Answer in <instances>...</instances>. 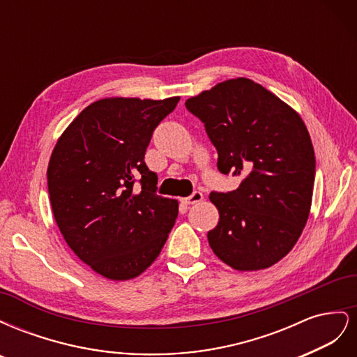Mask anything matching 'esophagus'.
<instances>
[{"label":"esophagus","instance_id":"obj_1","mask_svg":"<svg viewBox=\"0 0 357 357\" xmlns=\"http://www.w3.org/2000/svg\"><path fill=\"white\" fill-rule=\"evenodd\" d=\"M202 198H204L202 192L195 190V192H193L192 195H189L188 198H183V202H185L186 205H192V204H198V202H201V201H202Z\"/></svg>","mask_w":357,"mask_h":357}]
</instances>
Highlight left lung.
I'll return each instance as SVG.
<instances>
[{
    "label": "left lung",
    "mask_w": 357,
    "mask_h": 357,
    "mask_svg": "<svg viewBox=\"0 0 357 357\" xmlns=\"http://www.w3.org/2000/svg\"><path fill=\"white\" fill-rule=\"evenodd\" d=\"M218 150L222 174L240 176L232 192H211L219 223L208 244L236 271L283 259L302 234L316 176L314 149L301 116L250 79L215 84L186 101Z\"/></svg>",
    "instance_id": "left-lung-1"
}]
</instances>
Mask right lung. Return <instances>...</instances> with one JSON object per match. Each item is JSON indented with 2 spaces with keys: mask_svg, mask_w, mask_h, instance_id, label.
<instances>
[{
  "mask_svg": "<svg viewBox=\"0 0 357 357\" xmlns=\"http://www.w3.org/2000/svg\"><path fill=\"white\" fill-rule=\"evenodd\" d=\"M178 100L95 101L52 152L47 186L63 240L95 273L114 282L144 273L176 223L178 202L156 195L158 177L144 155L155 128Z\"/></svg>",
  "mask_w": 357,
  "mask_h": 357,
  "instance_id": "right-lung-1",
  "label": "right lung"
}]
</instances>
